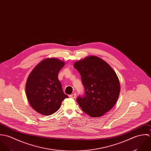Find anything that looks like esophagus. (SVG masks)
I'll return each instance as SVG.
<instances>
[{
  "label": "esophagus",
  "instance_id": "1",
  "mask_svg": "<svg viewBox=\"0 0 151 151\" xmlns=\"http://www.w3.org/2000/svg\"><path fill=\"white\" fill-rule=\"evenodd\" d=\"M76 96V93H73V94H72L69 95V97H70V98H73V99L75 98Z\"/></svg>",
  "mask_w": 151,
  "mask_h": 151
}]
</instances>
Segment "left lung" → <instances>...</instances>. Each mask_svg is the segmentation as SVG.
I'll return each mask as SVG.
<instances>
[{"label": "left lung", "mask_w": 151, "mask_h": 151, "mask_svg": "<svg viewBox=\"0 0 151 151\" xmlns=\"http://www.w3.org/2000/svg\"><path fill=\"white\" fill-rule=\"evenodd\" d=\"M85 88L83 96L76 101L82 110L92 117H101L110 110L120 91L119 78L112 68L101 58L90 56L76 62Z\"/></svg>", "instance_id": "obj_1"}]
</instances>
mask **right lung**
Returning a JSON list of instances; mask_svg holds the SVG:
<instances>
[{
	"label": "right lung",
	"mask_w": 151,
	"mask_h": 151,
	"mask_svg": "<svg viewBox=\"0 0 151 151\" xmlns=\"http://www.w3.org/2000/svg\"><path fill=\"white\" fill-rule=\"evenodd\" d=\"M65 65L56 58H47L31 71L26 85V93L31 107L38 113L49 116L55 113L62 101L68 96L64 94L58 79Z\"/></svg>",
	"instance_id": "add662e5"
}]
</instances>
